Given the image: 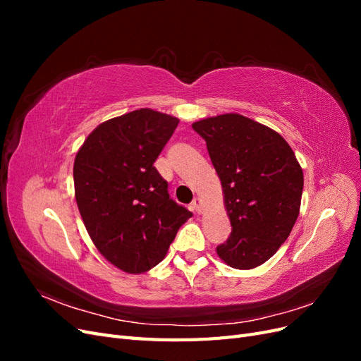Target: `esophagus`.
<instances>
[{
    "label": "esophagus",
    "instance_id": "34e87169",
    "mask_svg": "<svg viewBox=\"0 0 361 361\" xmlns=\"http://www.w3.org/2000/svg\"><path fill=\"white\" fill-rule=\"evenodd\" d=\"M191 204H192V209L197 212V214H200L202 212V200L199 199V197H195L192 202H191Z\"/></svg>",
    "mask_w": 361,
    "mask_h": 361
}]
</instances>
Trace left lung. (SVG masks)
Instances as JSON below:
<instances>
[{"instance_id":"obj_1","label":"left lung","mask_w":361,"mask_h":361,"mask_svg":"<svg viewBox=\"0 0 361 361\" xmlns=\"http://www.w3.org/2000/svg\"><path fill=\"white\" fill-rule=\"evenodd\" d=\"M192 129L206 141L232 224L218 256L236 269L265 264L300 214L304 176L293 150L276 130L235 113L199 120Z\"/></svg>"}]
</instances>
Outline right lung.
Listing matches in <instances>:
<instances>
[{
	"label": "right lung",
	"instance_id": "1",
	"mask_svg": "<svg viewBox=\"0 0 361 361\" xmlns=\"http://www.w3.org/2000/svg\"><path fill=\"white\" fill-rule=\"evenodd\" d=\"M178 123L141 108L101 123L75 157V199L87 232L101 255L128 274L157 267L192 216L170 199L167 180L154 167Z\"/></svg>",
	"mask_w": 361,
	"mask_h": 361
}]
</instances>
